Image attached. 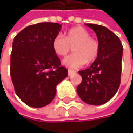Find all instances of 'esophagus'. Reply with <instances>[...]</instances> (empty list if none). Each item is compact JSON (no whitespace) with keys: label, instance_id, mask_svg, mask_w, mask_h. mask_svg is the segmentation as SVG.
Wrapping results in <instances>:
<instances>
[{"label":"esophagus","instance_id":"34e87169","mask_svg":"<svg viewBox=\"0 0 133 133\" xmlns=\"http://www.w3.org/2000/svg\"><path fill=\"white\" fill-rule=\"evenodd\" d=\"M68 75H71L72 74H74L75 72V71H74V70H71V69H68Z\"/></svg>","mask_w":133,"mask_h":133}]
</instances>
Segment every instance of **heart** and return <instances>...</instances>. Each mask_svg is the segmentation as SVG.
I'll list each match as a JSON object with an SVG mask.
<instances>
[{
  "instance_id": "obj_1",
  "label": "heart",
  "mask_w": 133,
  "mask_h": 133,
  "mask_svg": "<svg viewBox=\"0 0 133 133\" xmlns=\"http://www.w3.org/2000/svg\"><path fill=\"white\" fill-rule=\"evenodd\" d=\"M73 49L74 54L63 60V65L71 68H78L85 63H92L98 56L100 45L98 41L90 37V33L82 27H75L68 30L65 38L58 35L52 41L55 53L64 57Z\"/></svg>"
}]
</instances>
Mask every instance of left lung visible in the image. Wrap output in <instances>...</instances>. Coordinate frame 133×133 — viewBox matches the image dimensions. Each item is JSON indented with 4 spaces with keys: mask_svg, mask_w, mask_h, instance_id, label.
I'll list each match as a JSON object with an SVG mask.
<instances>
[{
    "mask_svg": "<svg viewBox=\"0 0 133 133\" xmlns=\"http://www.w3.org/2000/svg\"><path fill=\"white\" fill-rule=\"evenodd\" d=\"M85 24L96 34L100 50L90 67L78 71L82 81L77 87V92L85 103L100 105L109 102L119 88L123 47L119 37L107 28Z\"/></svg>",
    "mask_w": 133,
    "mask_h": 133,
    "instance_id": "left-lung-1",
    "label": "left lung"
}]
</instances>
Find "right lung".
I'll return each mask as SVG.
<instances>
[{
	"instance_id": "obj_1",
	"label": "right lung",
	"mask_w": 133,
	"mask_h": 133,
	"mask_svg": "<svg viewBox=\"0 0 133 133\" xmlns=\"http://www.w3.org/2000/svg\"><path fill=\"white\" fill-rule=\"evenodd\" d=\"M61 29L58 23H38L14 38L11 77L17 95L28 106L41 108L51 103L56 86L68 76L52 48V41Z\"/></svg>"
}]
</instances>
